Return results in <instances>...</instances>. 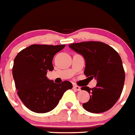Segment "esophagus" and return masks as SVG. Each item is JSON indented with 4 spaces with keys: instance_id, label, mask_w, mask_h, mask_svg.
<instances>
[{
    "instance_id": "esophagus-1",
    "label": "esophagus",
    "mask_w": 135,
    "mask_h": 135,
    "mask_svg": "<svg viewBox=\"0 0 135 135\" xmlns=\"http://www.w3.org/2000/svg\"><path fill=\"white\" fill-rule=\"evenodd\" d=\"M73 88H74V90H78V91H80V90H81V87H80V86H76V85H74V86H73Z\"/></svg>"
}]
</instances>
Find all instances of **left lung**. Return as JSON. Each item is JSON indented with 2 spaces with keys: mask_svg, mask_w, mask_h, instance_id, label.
<instances>
[{
  "mask_svg": "<svg viewBox=\"0 0 135 135\" xmlns=\"http://www.w3.org/2000/svg\"><path fill=\"white\" fill-rule=\"evenodd\" d=\"M69 47L84 58L85 75L98 81L95 88H81L90 95L83 107L91 113H102L110 109L120 98L125 82V71L119 54L101 42L73 43Z\"/></svg>",
  "mask_w": 135,
  "mask_h": 135,
  "instance_id": "left-lung-1",
  "label": "left lung"
}]
</instances>
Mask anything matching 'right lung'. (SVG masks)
<instances>
[{
    "label": "right lung",
    "mask_w": 135,
    "mask_h": 135,
    "mask_svg": "<svg viewBox=\"0 0 135 135\" xmlns=\"http://www.w3.org/2000/svg\"><path fill=\"white\" fill-rule=\"evenodd\" d=\"M65 45H33L15 57L12 75L17 94L27 108L35 113H47L56 107L72 83L56 84L46 76L52 71L53 58Z\"/></svg>",
    "instance_id": "add662e5"
}]
</instances>
